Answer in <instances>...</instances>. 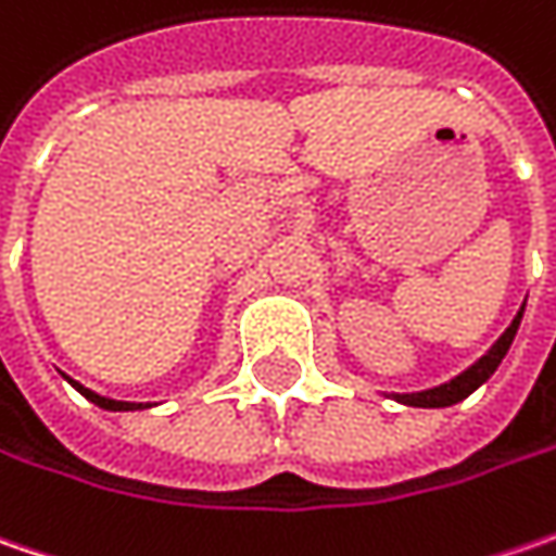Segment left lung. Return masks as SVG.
<instances>
[{
	"label": "left lung",
	"mask_w": 556,
	"mask_h": 556,
	"mask_svg": "<svg viewBox=\"0 0 556 556\" xmlns=\"http://www.w3.org/2000/svg\"><path fill=\"white\" fill-rule=\"evenodd\" d=\"M520 318H523V306L517 312V318L510 321V328L492 343V350L482 355L480 362H473L467 371H460L458 377H452L448 383H442V387H433V390H424V393H395V402H402V405H415V408H445V405H455L460 399H467V395L473 393L477 387H482L495 368L502 365V358L510 350V343H514V337H517V328H520Z\"/></svg>",
	"instance_id": "8db88e82"
}]
</instances>
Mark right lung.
Returning <instances> with one entry per match:
<instances>
[{
	"mask_svg": "<svg viewBox=\"0 0 556 556\" xmlns=\"http://www.w3.org/2000/svg\"><path fill=\"white\" fill-rule=\"evenodd\" d=\"M67 380H71V377H67ZM71 383H74L76 390L86 395L89 402H96L98 408H108V412H136V408H148V405H141V402H117V399H104V395H98L92 393V390H86V387H79L76 380H71Z\"/></svg>",
	"mask_w": 556,
	"mask_h": 556,
	"instance_id": "right-lung-1",
	"label": "right lung"
}]
</instances>
